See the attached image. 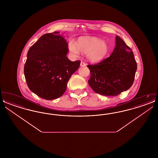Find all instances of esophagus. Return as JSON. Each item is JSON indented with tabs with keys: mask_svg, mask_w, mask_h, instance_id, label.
<instances>
[{
	"mask_svg": "<svg viewBox=\"0 0 158 158\" xmlns=\"http://www.w3.org/2000/svg\"><path fill=\"white\" fill-rule=\"evenodd\" d=\"M81 67H85V66H86V63H85V62H83V61H81Z\"/></svg>",
	"mask_w": 158,
	"mask_h": 158,
	"instance_id": "esophagus-1",
	"label": "esophagus"
}]
</instances>
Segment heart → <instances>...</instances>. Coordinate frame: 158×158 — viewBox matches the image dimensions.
<instances>
[{"instance_id": "heart-1", "label": "heart", "mask_w": 158, "mask_h": 158, "mask_svg": "<svg viewBox=\"0 0 158 158\" xmlns=\"http://www.w3.org/2000/svg\"><path fill=\"white\" fill-rule=\"evenodd\" d=\"M70 52L78 56L81 52L87 53L88 60L92 63H97L103 60L108 52V46L102 39L96 37L79 38L76 44L73 41L69 43Z\"/></svg>"}]
</instances>
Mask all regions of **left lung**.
Instances as JSON below:
<instances>
[{
    "instance_id": "obj_1",
    "label": "left lung",
    "mask_w": 158,
    "mask_h": 158,
    "mask_svg": "<svg viewBox=\"0 0 158 158\" xmlns=\"http://www.w3.org/2000/svg\"><path fill=\"white\" fill-rule=\"evenodd\" d=\"M90 77L88 83L94 91L105 96H117L133 85L137 63L131 48L120 37L111 56L102 61L88 65Z\"/></svg>"
}]
</instances>
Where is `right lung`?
Listing matches in <instances>:
<instances>
[{
  "instance_id": "right-lung-1",
  "label": "right lung",
  "mask_w": 158,
  "mask_h": 158,
  "mask_svg": "<svg viewBox=\"0 0 158 158\" xmlns=\"http://www.w3.org/2000/svg\"><path fill=\"white\" fill-rule=\"evenodd\" d=\"M68 52V43L59 31L44 34L31 47L24 75L33 93L47 100L59 98L64 93L70 77L81 63L69 60Z\"/></svg>"
}]
</instances>
